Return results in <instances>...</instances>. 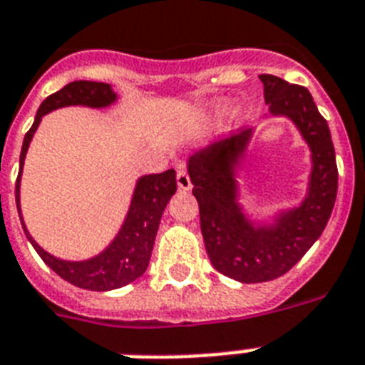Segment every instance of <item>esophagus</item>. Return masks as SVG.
<instances>
[{
  "label": "esophagus",
  "mask_w": 365,
  "mask_h": 365,
  "mask_svg": "<svg viewBox=\"0 0 365 365\" xmlns=\"http://www.w3.org/2000/svg\"><path fill=\"white\" fill-rule=\"evenodd\" d=\"M176 183H178V187L182 189V191H189V189L192 187V183H191V178H189L187 170H185V167L183 165H176Z\"/></svg>",
  "instance_id": "esophagus-1"
}]
</instances>
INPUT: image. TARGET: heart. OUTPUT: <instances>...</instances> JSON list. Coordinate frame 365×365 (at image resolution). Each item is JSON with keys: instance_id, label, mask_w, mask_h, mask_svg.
<instances>
[{"instance_id": "b5f03b06", "label": "heart", "mask_w": 365, "mask_h": 365, "mask_svg": "<svg viewBox=\"0 0 365 365\" xmlns=\"http://www.w3.org/2000/svg\"><path fill=\"white\" fill-rule=\"evenodd\" d=\"M225 108H227V103H219V105L215 106V110H217V112L225 110Z\"/></svg>"}]
</instances>
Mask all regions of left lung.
Here are the masks:
<instances>
[{"mask_svg": "<svg viewBox=\"0 0 365 365\" xmlns=\"http://www.w3.org/2000/svg\"><path fill=\"white\" fill-rule=\"evenodd\" d=\"M269 115H285L311 152L307 192L300 206L279 212L274 223H255L238 202V167L253 129L210 144L187 161L192 195L200 210V230L210 262L240 283H262L287 274L327 227L337 195L334 142L307 88L274 75H260Z\"/></svg>", "mask_w": 365, "mask_h": 365, "instance_id": "1", "label": "left lung"}]
</instances>
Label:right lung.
I'll use <instances>...</instances> for the list:
<instances>
[{"mask_svg": "<svg viewBox=\"0 0 365 365\" xmlns=\"http://www.w3.org/2000/svg\"><path fill=\"white\" fill-rule=\"evenodd\" d=\"M118 96L114 93L110 84L105 82H90V80H76L71 82L59 91L48 96L38 106L37 115L31 129L24 136L22 152H20V170L16 178V208H19L22 229L44 260V264L54 269L59 277L69 281L71 285L88 290H112L125 287L138 279L152 257L155 234L161 223V215L167 208L168 200L176 192V173L174 168L165 170L161 174H148L138 178L133 192L131 206L127 212V217L121 225L120 232L115 234L108 247L99 255L88 260H63L58 259L48 251H44L41 245L31 238L26 225H24L22 212H20V176H22L24 159L28 153L29 142L37 131L38 123L44 114L63 108V106H90V108H105L115 103Z\"/></svg>", "mask_w": 365, "mask_h": 365, "instance_id": "1", "label": "right lung"}]
</instances>
